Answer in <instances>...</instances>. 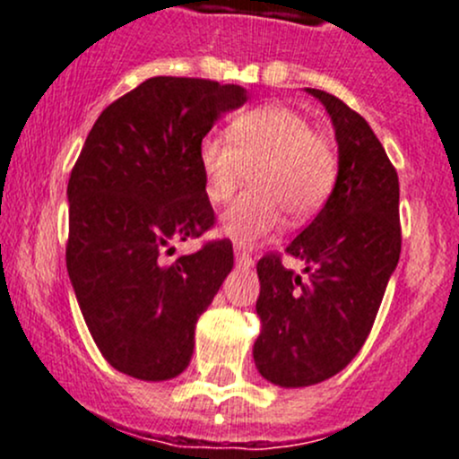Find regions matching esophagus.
<instances>
[{"label":"esophagus","instance_id":"34e87169","mask_svg":"<svg viewBox=\"0 0 459 459\" xmlns=\"http://www.w3.org/2000/svg\"><path fill=\"white\" fill-rule=\"evenodd\" d=\"M234 256H236V264H238V267H252L254 264V258L249 256V254L245 252L240 245H236L234 247Z\"/></svg>","mask_w":459,"mask_h":459}]
</instances>
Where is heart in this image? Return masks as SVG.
Instances as JSON below:
<instances>
[{
  "label": "heart",
  "mask_w": 459,
  "mask_h": 459,
  "mask_svg": "<svg viewBox=\"0 0 459 459\" xmlns=\"http://www.w3.org/2000/svg\"><path fill=\"white\" fill-rule=\"evenodd\" d=\"M228 139L205 136L198 143V168L210 203H228L252 174L254 195L236 198L221 216V234L254 245L272 234L282 210L294 221L314 214L335 183L333 145L314 132L311 121L287 106H263L231 121Z\"/></svg>",
  "instance_id": "heart-1"
}]
</instances>
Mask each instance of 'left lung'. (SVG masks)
Here are the masks:
<instances>
[{
	"instance_id": "left-lung-1",
	"label": "left lung",
	"mask_w": 459,
	"mask_h": 459,
	"mask_svg": "<svg viewBox=\"0 0 459 459\" xmlns=\"http://www.w3.org/2000/svg\"><path fill=\"white\" fill-rule=\"evenodd\" d=\"M332 119L338 177L323 210L256 272L261 333L254 362L267 382L299 389L327 380L356 358L400 261V183L385 148L358 112L333 94L305 88Z\"/></svg>"
}]
</instances>
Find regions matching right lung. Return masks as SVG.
Returning a JSON list of instances; mask_svg holds the SVG:
<instances>
[{
    "instance_id": "1",
    "label": "right lung",
    "mask_w": 459,
    "mask_h": 459,
    "mask_svg": "<svg viewBox=\"0 0 459 459\" xmlns=\"http://www.w3.org/2000/svg\"><path fill=\"white\" fill-rule=\"evenodd\" d=\"M245 101L234 83L148 79L99 115L70 174V282L101 356L136 380L187 369L198 316L234 267L230 240L165 254L214 225L198 143Z\"/></svg>"
}]
</instances>
